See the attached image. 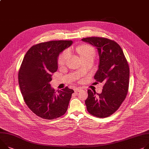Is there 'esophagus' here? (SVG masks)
<instances>
[{
  "instance_id": "obj_1",
  "label": "esophagus",
  "mask_w": 149,
  "mask_h": 149,
  "mask_svg": "<svg viewBox=\"0 0 149 149\" xmlns=\"http://www.w3.org/2000/svg\"><path fill=\"white\" fill-rule=\"evenodd\" d=\"M82 90V88L81 87H77V88H75L74 89V91L75 93H77V92H80V91Z\"/></svg>"
}]
</instances>
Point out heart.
<instances>
[{"label": "heart", "mask_w": 149, "mask_h": 149, "mask_svg": "<svg viewBox=\"0 0 149 149\" xmlns=\"http://www.w3.org/2000/svg\"><path fill=\"white\" fill-rule=\"evenodd\" d=\"M76 51L81 55L82 58L85 56L90 55H95V50L94 48L89 45H84L81 47H77L76 48ZM69 56V52L67 50L64 51L60 56L58 58V64L60 65H64L68 58Z\"/></svg>", "instance_id": "1"}]
</instances>
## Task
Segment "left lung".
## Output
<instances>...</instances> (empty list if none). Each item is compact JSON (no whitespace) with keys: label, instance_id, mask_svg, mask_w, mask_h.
Here are the masks:
<instances>
[{"label":"left lung","instance_id":"8db88e82","mask_svg":"<svg viewBox=\"0 0 149 149\" xmlns=\"http://www.w3.org/2000/svg\"><path fill=\"white\" fill-rule=\"evenodd\" d=\"M82 40L97 49L99 65L94 79L97 82L104 84L101 94L88 90L86 109L94 116L106 118L119 108L127 97L130 80L128 63L115 41L100 37L86 38Z\"/></svg>","mask_w":149,"mask_h":149}]
</instances>
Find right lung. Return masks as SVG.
I'll return each instance as SVG.
<instances>
[{"instance_id":"obj_1","label":"right lung","mask_w":149,"mask_h":149,"mask_svg":"<svg viewBox=\"0 0 149 149\" xmlns=\"http://www.w3.org/2000/svg\"><path fill=\"white\" fill-rule=\"evenodd\" d=\"M72 40H52L33 45L26 54L18 72L21 93L29 108L41 118L52 120L64 115L74 91H55L49 82L58 69V56Z\"/></svg>"}]
</instances>
